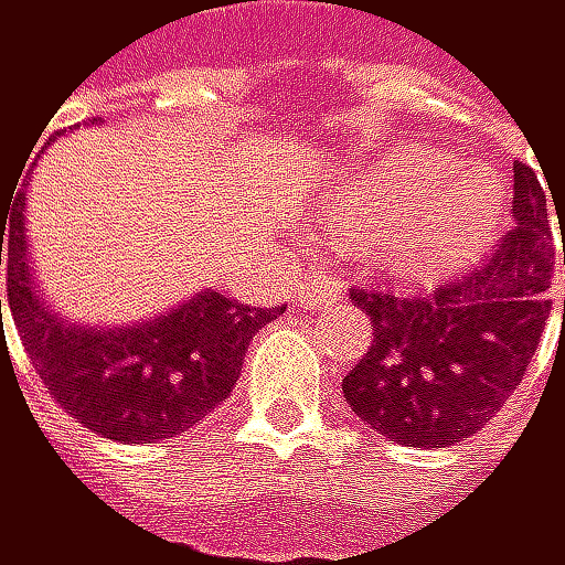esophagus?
Listing matches in <instances>:
<instances>
[{"instance_id": "esophagus-1", "label": "esophagus", "mask_w": 565, "mask_h": 565, "mask_svg": "<svg viewBox=\"0 0 565 565\" xmlns=\"http://www.w3.org/2000/svg\"><path fill=\"white\" fill-rule=\"evenodd\" d=\"M340 292H343V286H340L337 276H320V279L306 282V286L299 289V306H302V309H323V306H330Z\"/></svg>"}]
</instances>
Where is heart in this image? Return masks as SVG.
<instances>
[{
  "label": "heart",
  "mask_w": 565,
  "mask_h": 565,
  "mask_svg": "<svg viewBox=\"0 0 565 565\" xmlns=\"http://www.w3.org/2000/svg\"><path fill=\"white\" fill-rule=\"evenodd\" d=\"M502 191L475 168L407 148L366 174L333 212L340 228H377V263L411 279H438L486 248L499 222Z\"/></svg>",
  "instance_id": "obj_1"
}]
</instances>
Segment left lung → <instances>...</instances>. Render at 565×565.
I'll list each match as a JSON object with an SVG mask.
<instances>
[{"label":"left lung","instance_id":"1","mask_svg":"<svg viewBox=\"0 0 565 565\" xmlns=\"http://www.w3.org/2000/svg\"><path fill=\"white\" fill-rule=\"evenodd\" d=\"M512 171L515 225L482 269L411 299L374 286L350 289L353 306L374 323V343L343 377V397L366 428L407 448H448L482 431L522 384L546 330V188L522 161Z\"/></svg>","mask_w":565,"mask_h":565}]
</instances>
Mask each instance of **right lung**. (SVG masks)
I'll return each instance as SVG.
<instances>
[{
  "mask_svg": "<svg viewBox=\"0 0 565 565\" xmlns=\"http://www.w3.org/2000/svg\"><path fill=\"white\" fill-rule=\"evenodd\" d=\"M22 205L12 202L0 228L12 323L53 401L104 438L151 445L199 425L232 394L248 340L286 309H248L205 289L151 323L76 327L40 296Z\"/></svg>",
  "mask_w": 565,
  "mask_h": 565,
  "instance_id": "obj_1",
  "label": "right lung"
}]
</instances>
